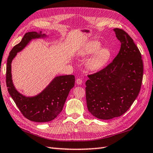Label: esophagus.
Instances as JSON below:
<instances>
[{"mask_svg": "<svg viewBox=\"0 0 153 153\" xmlns=\"http://www.w3.org/2000/svg\"><path fill=\"white\" fill-rule=\"evenodd\" d=\"M76 84H78V85H80V84H82V80L81 79V78H77V79H76Z\"/></svg>", "mask_w": 153, "mask_h": 153, "instance_id": "esophagus-1", "label": "esophagus"}]
</instances>
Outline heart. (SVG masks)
I'll return each mask as SVG.
<instances>
[{
	"instance_id": "1",
	"label": "heart",
	"mask_w": 153,
	"mask_h": 153,
	"mask_svg": "<svg viewBox=\"0 0 153 153\" xmlns=\"http://www.w3.org/2000/svg\"><path fill=\"white\" fill-rule=\"evenodd\" d=\"M101 44L97 41H92L84 46L80 52L82 56H87L96 52L88 60L86 63L87 68L90 71H96L102 68L109 57V51L106 48H101Z\"/></svg>"
}]
</instances>
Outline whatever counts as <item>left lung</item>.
<instances>
[{"mask_svg":"<svg viewBox=\"0 0 153 153\" xmlns=\"http://www.w3.org/2000/svg\"><path fill=\"white\" fill-rule=\"evenodd\" d=\"M121 43L117 56L100 71L88 75L86 101L89 112L108 120L124 114L139 93L143 78V62L139 49L124 30L114 29Z\"/></svg>","mask_w":153,"mask_h":153,"instance_id":"left-lung-1","label":"left lung"}]
</instances>
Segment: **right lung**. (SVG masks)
I'll list each match as a JSON object with an SVG mask.
<instances>
[{
  "instance_id": "add662e5",
  "label": "right lung",
  "mask_w": 153,
  "mask_h": 153,
  "mask_svg": "<svg viewBox=\"0 0 153 153\" xmlns=\"http://www.w3.org/2000/svg\"><path fill=\"white\" fill-rule=\"evenodd\" d=\"M36 32H27L20 42L14 47L9 55L6 68V85L9 93L24 116L31 121L45 123L52 121L61 113L70 90L75 85V76L55 77L46 89L34 97L20 94L14 87L11 78V64L20 52L32 39L44 36Z\"/></svg>"
}]
</instances>
